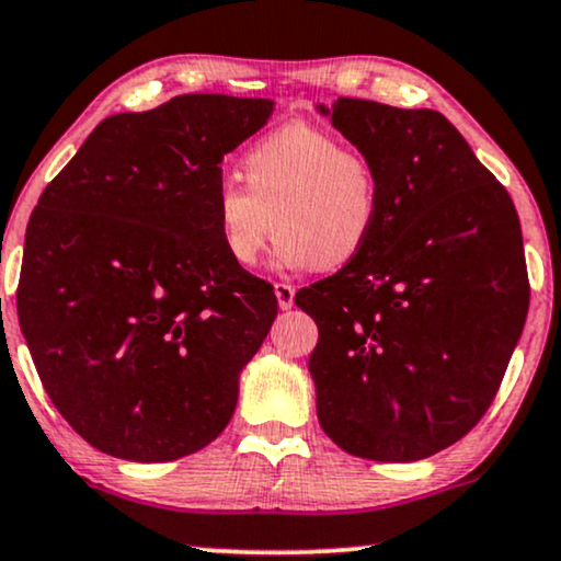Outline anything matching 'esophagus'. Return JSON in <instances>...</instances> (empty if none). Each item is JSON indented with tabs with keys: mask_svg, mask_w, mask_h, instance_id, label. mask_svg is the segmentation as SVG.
I'll return each instance as SVG.
<instances>
[{
	"mask_svg": "<svg viewBox=\"0 0 561 561\" xmlns=\"http://www.w3.org/2000/svg\"><path fill=\"white\" fill-rule=\"evenodd\" d=\"M274 295H276V302H279L282 310L293 308V302H295V287L293 285H285V282H276Z\"/></svg>",
	"mask_w": 561,
	"mask_h": 561,
	"instance_id": "obj_1",
	"label": "esophagus"
}]
</instances>
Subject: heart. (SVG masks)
<instances>
[{
    "label": "heart",
    "instance_id": "1",
    "mask_svg": "<svg viewBox=\"0 0 561 561\" xmlns=\"http://www.w3.org/2000/svg\"><path fill=\"white\" fill-rule=\"evenodd\" d=\"M238 183L211 202L219 245L236 266H256L268 232L279 266L336 272L363 256L380 217L373 162L331 131L293 122L264 134L240 158Z\"/></svg>",
    "mask_w": 561,
    "mask_h": 561
}]
</instances>
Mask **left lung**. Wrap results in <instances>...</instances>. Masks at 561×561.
Listing matches in <instances>:
<instances>
[{
    "label": "left lung",
    "instance_id": "1",
    "mask_svg": "<svg viewBox=\"0 0 561 561\" xmlns=\"http://www.w3.org/2000/svg\"><path fill=\"white\" fill-rule=\"evenodd\" d=\"M316 111L380 186L363 256L295 295L318 325V422L357 458H430L484 416L526 325L520 219L443 113L357 98Z\"/></svg>",
    "mask_w": 561,
    "mask_h": 561
}]
</instances>
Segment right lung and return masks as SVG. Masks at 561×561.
<instances>
[{"label":"right lung","instance_id":"obj_1","mask_svg":"<svg viewBox=\"0 0 561 561\" xmlns=\"http://www.w3.org/2000/svg\"><path fill=\"white\" fill-rule=\"evenodd\" d=\"M268 98L179 95L92 129L25 232L20 329L48 399L92 448L165 463L207 448L276 318L225 256L211 202Z\"/></svg>","mask_w":561,"mask_h":561}]
</instances>
